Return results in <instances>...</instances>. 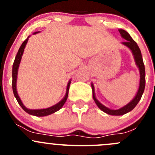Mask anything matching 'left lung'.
<instances>
[{
  "label": "left lung",
  "instance_id": "1",
  "mask_svg": "<svg viewBox=\"0 0 155 155\" xmlns=\"http://www.w3.org/2000/svg\"><path fill=\"white\" fill-rule=\"evenodd\" d=\"M119 33L121 34V37L124 39H125V41L123 42V44L127 46L128 48H130V50L132 51L133 54H134V59H135L136 64H137V67L140 69V87H139L138 92H137V95H136L135 97L134 98L132 101L129 103L127 105L124 106V107L121 108L119 109H117V110H112V109H109V108L104 107V105L101 104L96 99L94 95V88L93 84L91 85L92 87V92H93V99L95 101L96 104L97 105V107L100 108L102 111H104L106 113L109 114V115H122L124 114L127 113L130 111H131L132 109H134V107L137 105V104L139 103V101H140L142 97V95H143V92H144V89L145 86V65L143 63V57H142L141 51H140V48H139L138 45L137 44L135 41L132 39V37L130 36V34L127 32L126 31L122 29L118 30Z\"/></svg>",
  "mask_w": 155,
  "mask_h": 155
}]
</instances>
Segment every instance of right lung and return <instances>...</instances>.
<instances>
[{"label": "right lung", "mask_w": 155, "mask_h": 155, "mask_svg": "<svg viewBox=\"0 0 155 155\" xmlns=\"http://www.w3.org/2000/svg\"><path fill=\"white\" fill-rule=\"evenodd\" d=\"M37 33V32H36ZM34 33V34H36ZM28 40V37L25 40L24 42L22 43L21 46H20L19 49H18V52H17L16 56H15V61H14V63L12 64V91H13V94L14 96L16 98L17 101H18V104L21 106V107L26 112L30 114V115H36V116H46V115H48L50 114H52L54 112H55L56 111L59 110L62 107L64 106V104H65L66 102L67 99H68V92H69V88H70V82L71 81L68 82V87H67V92H66V95H65L64 97L63 98L62 101H61L58 104H57L56 105L53 106V107L47 108V109H29L28 108H26L23 105L22 102L20 100L19 97H18V94H17L16 91V79H17V73H18V66H19L20 61H21V56H22L23 51H24V48L25 47L26 43H27Z\"/></svg>", "instance_id": "1"}]
</instances>
